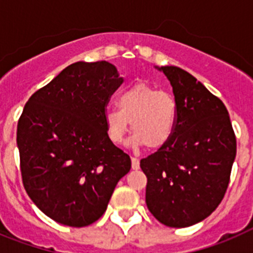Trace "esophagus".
<instances>
[{"label":"esophagus","mask_w":253,"mask_h":253,"mask_svg":"<svg viewBox=\"0 0 253 253\" xmlns=\"http://www.w3.org/2000/svg\"><path fill=\"white\" fill-rule=\"evenodd\" d=\"M131 169H139V160L135 157H131Z\"/></svg>","instance_id":"obj_1"}]
</instances>
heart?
<instances>
[{
	"instance_id": "b5f03b06",
	"label": "heart",
	"mask_w": 253,
	"mask_h": 253,
	"mask_svg": "<svg viewBox=\"0 0 253 253\" xmlns=\"http://www.w3.org/2000/svg\"><path fill=\"white\" fill-rule=\"evenodd\" d=\"M116 107L105 110L104 120L109 139L115 144L124 140L131 123L134 148L165 147L173 137L178 107L173 95L147 84H135L123 90L116 99Z\"/></svg>"
}]
</instances>
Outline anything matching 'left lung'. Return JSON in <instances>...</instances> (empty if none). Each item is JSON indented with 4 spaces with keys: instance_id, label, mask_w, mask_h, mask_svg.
Masks as SVG:
<instances>
[{
    "instance_id": "8db88e82",
    "label": "left lung",
    "mask_w": 253,
    "mask_h": 253,
    "mask_svg": "<svg viewBox=\"0 0 253 253\" xmlns=\"http://www.w3.org/2000/svg\"><path fill=\"white\" fill-rule=\"evenodd\" d=\"M165 73L177 102V124L166 146L140 161L146 203L158 222L185 228L216 209L227 191L237 143L227 107L194 76L175 66Z\"/></svg>"
}]
</instances>
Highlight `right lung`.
I'll return each instance as SVG.
<instances>
[{
    "mask_svg": "<svg viewBox=\"0 0 253 253\" xmlns=\"http://www.w3.org/2000/svg\"><path fill=\"white\" fill-rule=\"evenodd\" d=\"M122 84L109 62H76L24 107L16 138L22 182L33 203L57 223L92 224L130 171V157L109 139L104 120Z\"/></svg>",
    "mask_w": 253,
    "mask_h": 253,
    "instance_id": "1",
    "label": "right lung"
}]
</instances>
